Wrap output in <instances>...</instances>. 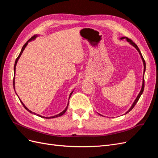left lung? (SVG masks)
I'll return each mask as SVG.
<instances>
[{"label":"left lung","mask_w":158,"mask_h":158,"mask_svg":"<svg viewBox=\"0 0 158 158\" xmlns=\"http://www.w3.org/2000/svg\"><path fill=\"white\" fill-rule=\"evenodd\" d=\"M123 39H126L127 41L129 43V44H130L131 45H132V46H133L134 47H135V48L138 51V52H139V54H140V55L142 60V62H143V64H144V74H143V76H142V88H141V89H140V92H139V94H138V95H137L136 98L135 99V102H134L132 104V106H131V107H130V109H129L128 110V111L126 112L125 114H127L128 112H130V111H131V110L134 108V107L135 106V105H136V103L138 102V99H140V96H141V95L142 94L143 92H144V73H145V71H146V63H145V60H144V58H143V56H142V53H141V52H140L139 48H138V46L135 44V43H134L131 40L128 39V38H127V37H122L120 38L121 40H123ZM98 114H100L99 113H98ZM100 115H102V114H100ZM102 116H103V115H102Z\"/></svg>","instance_id":"left-lung-1"}]
</instances>
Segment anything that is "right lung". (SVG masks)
I'll return each mask as SVG.
<instances>
[{
	"mask_svg": "<svg viewBox=\"0 0 158 158\" xmlns=\"http://www.w3.org/2000/svg\"><path fill=\"white\" fill-rule=\"evenodd\" d=\"M38 36H40V35H35L34 36H33L31 39H30L29 40H28L26 44L23 45V46L22 47V50H21V51H20V54H19V55H18V56L17 57V59H16V61H15V63H14V80H13V85H14V91H15V92H16V90H15V73H16V64H17V63H18V60H19V59H20V57L21 56V55H22V52H23V50L25 49V48L26 47V46L27 45V44H28V43L29 42H30V41H33V40H35L36 38L38 37ZM73 92H74V90L73 91H72L71 92V93L70 94V95H69V99H70V96H71V95H72V94L73 93ZM16 95H17V94H16ZM18 98H19V99H20V102L22 103V106L24 107V108L27 110V111H29L30 113H32V114H35V115H37V116H38V117H42V118H56V117H60V116H62L63 115V114H64V113H65V112L66 111V110H67V108H68V106H69V102H68V104H67V106H66V107L63 110V111L62 112H60V113H59V114H56V115H54V116H51V117H44V116H41V115H40V114H37V113H34V112H32L31 111H30V110L29 109H27V107H26V106H25L24 104H23V103L21 101V99H20V98L18 97Z\"/></svg>",
	"mask_w": 158,
	"mask_h": 158,
	"instance_id": "obj_1",
	"label": "right lung"
}]
</instances>
